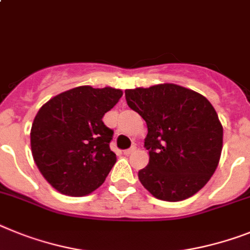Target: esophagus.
<instances>
[{"instance_id": "obj_1", "label": "esophagus", "mask_w": 250, "mask_h": 250, "mask_svg": "<svg viewBox=\"0 0 250 250\" xmlns=\"http://www.w3.org/2000/svg\"><path fill=\"white\" fill-rule=\"evenodd\" d=\"M136 150H137V147H136V146H132L131 148H128V150H125L123 152H125V155H131L132 152H135Z\"/></svg>"}]
</instances>
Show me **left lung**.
Returning <instances> with one entry per match:
<instances>
[{
  "mask_svg": "<svg viewBox=\"0 0 250 250\" xmlns=\"http://www.w3.org/2000/svg\"><path fill=\"white\" fill-rule=\"evenodd\" d=\"M131 109L147 125L148 165L138 179L161 201L178 202L196 194L215 173L222 151V125L212 104L175 83L125 90Z\"/></svg>",
  "mask_w": 250,
  "mask_h": 250,
  "instance_id": "obj_1",
  "label": "left lung"
}]
</instances>
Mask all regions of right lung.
<instances>
[{
  "label": "right lung",
  "instance_id": "right-lung-1",
  "mask_svg": "<svg viewBox=\"0 0 250 250\" xmlns=\"http://www.w3.org/2000/svg\"><path fill=\"white\" fill-rule=\"evenodd\" d=\"M121 89L79 86L53 96L31 125V154L54 189L72 197L99 188L117 156L109 147L113 131L103 117L119 102Z\"/></svg>",
  "mask_w": 250,
  "mask_h": 250
}]
</instances>
